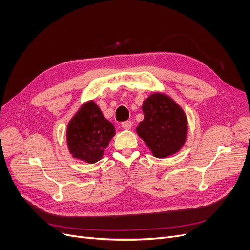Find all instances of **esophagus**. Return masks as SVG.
I'll return each mask as SVG.
<instances>
[{
  "label": "esophagus",
  "instance_id": "esophagus-1",
  "mask_svg": "<svg viewBox=\"0 0 250 250\" xmlns=\"http://www.w3.org/2000/svg\"><path fill=\"white\" fill-rule=\"evenodd\" d=\"M122 126L124 129H130L133 126V123L130 121H126V122H124L122 123Z\"/></svg>",
  "mask_w": 250,
  "mask_h": 250
}]
</instances>
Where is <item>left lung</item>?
<instances>
[{"instance_id": "8db88e82", "label": "left lung", "mask_w": 250, "mask_h": 250, "mask_svg": "<svg viewBox=\"0 0 250 250\" xmlns=\"http://www.w3.org/2000/svg\"><path fill=\"white\" fill-rule=\"evenodd\" d=\"M144 121L138 135L153 155L166 158L180 150L188 134V121L183 110L167 95L152 94L143 104Z\"/></svg>"}]
</instances>
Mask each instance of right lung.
I'll use <instances>...</instances> for the list:
<instances>
[{
    "mask_svg": "<svg viewBox=\"0 0 250 250\" xmlns=\"http://www.w3.org/2000/svg\"><path fill=\"white\" fill-rule=\"evenodd\" d=\"M114 135L113 125L103 116L93 101H89L82 105L68 125V147L75 158L95 163L100 160Z\"/></svg>",
    "mask_w": 250,
    "mask_h": 250,
    "instance_id": "obj_1",
    "label": "right lung"
}]
</instances>
